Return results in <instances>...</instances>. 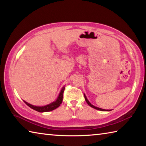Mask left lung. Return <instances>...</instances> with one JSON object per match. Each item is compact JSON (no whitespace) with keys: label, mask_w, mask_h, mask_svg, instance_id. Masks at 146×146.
<instances>
[{"label":"left lung","mask_w":146,"mask_h":146,"mask_svg":"<svg viewBox=\"0 0 146 146\" xmlns=\"http://www.w3.org/2000/svg\"><path fill=\"white\" fill-rule=\"evenodd\" d=\"M84 97H85V100H86V102L88 103V104L90 106H91V108H95V109H96V110H100V111H110V110H103V109H101V108H97V107H95V106H94L93 105H92L88 101V100L87 99V98H86V95H84Z\"/></svg>","instance_id":"8db88e82"}]
</instances>
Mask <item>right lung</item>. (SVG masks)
Here are the masks:
<instances>
[{"mask_svg": "<svg viewBox=\"0 0 146 146\" xmlns=\"http://www.w3.org/2000/svg\"><path fill=\"white\" fill-rule=\"evenodd\" d=\"M64 90H65V88L63 87L56 101L49 104L48 105H46L45 106H35L33 105H31L30 104H28V102H25V101H24V102H25L29 108H31V109H33V110H35L38 112L51 111H53L55 110V109L59 107L62 104V99H63V94H64Z\"/></svg>", "mask_w": 146, "mask_h": 146, "instance_id": "1", "label": "right lung"}]
</instances>
